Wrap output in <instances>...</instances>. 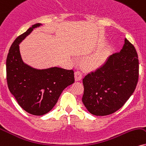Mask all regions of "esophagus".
Returning <instances> with one entry per match:
<instances>
[{"label": "esophagus", "instance_id": "1", "mask_svg": "<svg viewBox=\"0 0 146 146\" xmlns=\"http://www.w3.org/2000/svg\"><path fill=\"white\" fill-rule=\"evenodd\" d=\"M74 75H75V80H76V81H79V80H80L82 79V74L81 72L76 71L75 72Z\"/></svg>", "mask_w": 146, "mask_h": 146}]
</instances>
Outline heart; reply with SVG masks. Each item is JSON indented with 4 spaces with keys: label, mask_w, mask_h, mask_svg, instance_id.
I'll list each match as a JSON object with an SVG mask.
<instances>
[{
    "label": "heart",
    "mask_w": 146,
    "mask_h": 146,
    "mask_svg": "<svg viewBox=\"0 0 146 146\" xmlns=\"http://www.w3.org/2000/svg\"><path fill=\"white\" fill-rule=\"evenodd\" d=\"M108 52L106 48L101 49L84 60V67L90 70L98 69L106 62Z\"/></svg>",
    "instance_id": "obj_1"
}]
</instances>
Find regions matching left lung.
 <instances>
[{
    "instance_id": "left-lung-1",
    "label": "left lung",
    "mask_w": 146,
    "mask_h": 146,
    "mask_svg": "<svg viewBox=\"0 0 146 146\" xmlns=\"http://www.w3.org/2000/svg\"><path fill=\"white\" fill-rule=\"evenodd\" d=\"M138 78L137 53L125 38L121 51L110 55L102 67L83 78L82 103L95 116L114 113L133 93Z\"/></svg>"
}]
</instances>
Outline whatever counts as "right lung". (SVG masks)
I'll return each instance as SVG.
<instances>
[{
  "label": "right lung",
  "mask_w": 146,
  "mask_h": 146,
  "mask_svg": "<svg viewBox=\"0 0 146 146\" xmlns=\"http://www.w3.org/2000/svg\"><path fill=\"white\" fill-rule=\"evenodd\" d=\"M40 25H33L14 40L6 62L7 82L10 92L25 111L36 116L44 115L52 110L65 88L74 82L73 70L57 67L36 70L23 62L19 43Z\"/></svg>",
  "instance_id": "add662e5"
}]
</instances>
